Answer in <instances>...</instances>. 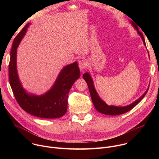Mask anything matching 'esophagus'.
<instances>
[{"label":"esophagus","instance_id":"esophagus-1","mask_svg":"<svg viewBox=\"0 0 159 159\" xmlns=\"http://www.w3.org/2000/svg\"><path fill=\"white\" fill-rule=\"evenodd\" d=\"M88 65V61L87 60H81L79 61V66L81 71H84Z\"/></svg>","mask_w":159,"mask_h":159}]
</instances>
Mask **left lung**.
<instances>
[{"mask_svg": "<svg viewBox=\"0 0 159 159\" xmlns=\"http://www.w3.org/2000/svg\"><path fill=\"white\" fill-rule=\"evenodd\" d=\"M130 22H131V24L133 26L134 28L137 31L138 34L142 38L143 44L146 47V44H145V39L143 36V34L139 31L138 26L136 25L134 22H133L132 21ZM148 55H149V54H148ZM83 78L84 79V80H85V82L88 85L90 97H91L92 101L93 102V104H94L96 109L98 111H99V112L102 113V114L106 115H111V116L119 115L123 114V113H125V112L130 111L131 109H133L136 105H137L142 101V99L144 98L145 94L147 93V91L148 90V88L147 90L145 91V93L140 98H139L137 101H135L134 102L130 104L129 105H128L126 106H122V107L115 106H112V105L109 106L104 101H103L99 96L98 93L96 92V90L94 88L93 80V79H92L91 76H90V75L88 72H86V73L84 74Z\"/></svg>", "mask_w": 159, "mask_h": 159, "instance_id": "left-lung-1", "label": "left lung"}]
</instances>
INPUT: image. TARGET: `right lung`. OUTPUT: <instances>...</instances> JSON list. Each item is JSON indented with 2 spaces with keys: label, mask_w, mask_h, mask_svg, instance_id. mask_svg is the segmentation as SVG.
I'll return each mask as SVG.
<instances>
[{
  "label": "right lung",
  "mask_w": 159,
  "mask_h": 159,
  "mask_svg": "<svg viewBox=\"0 0 159 159\" xmlns=\"http://www.w3.org/2000/svg\"><path fill=\"white\" fill-rule=\"evenodd\" d=\"M30 25L27 24L19 33L12 43L9 64L10 85L19 105L29 114L42 118H60L66 112L68 94L70 90L80 76L79 68L77 61L65 66L47 93L41 96L28 94L19 80L16 60L17 48Z\"/></svg>",
  "instance_id": "right-lung-1"
}]
</instances>
